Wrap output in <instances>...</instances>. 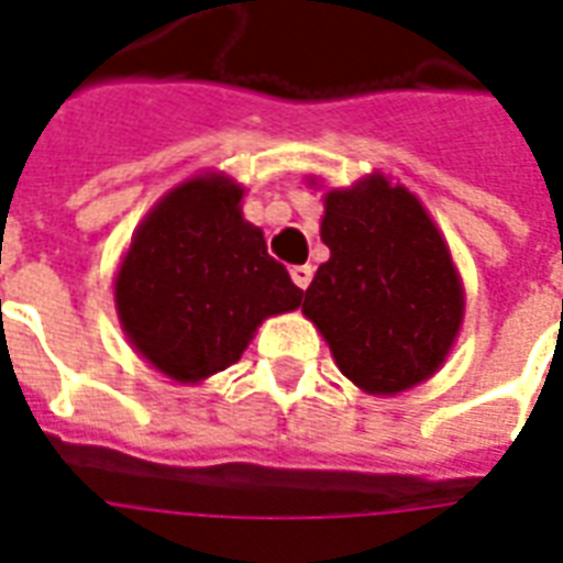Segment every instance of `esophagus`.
Segmentation results:
<instances>
[{"mask_svg":"<svg viewBox=\"0 0 563 563\" xmlns=\"http://www.w3.org/2000/svg\"><path fill=\"white\" fill-rule=\"evenodd\" d=\"M292 280L298 289H307V286H310V280H313V265H295Z\"/></svg>","mask_w":563,"mask_h":563,"instance_id":"1","label":"esophagus"}]
</instances>
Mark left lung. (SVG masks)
I'll return each mask as SVG.
<instances>
[{"label": "left lung", "instance_id": "left-lung-1", "mask_svg": "<svg viewBox=\"0 0 563 563\" xmlns=\"http://www.w3.org/2000/svg\"><path fill=\"white\" fill-rule=\"evenodd\" d=\"M322 190L319 235L331 250L303 292L301 313L324 336L340 373L369 397L430 382L451 357L465 289L448 241L418 194L373 169Z\"/></svg>", "mask_w": 563, "mask_h": 563}]
</instances>
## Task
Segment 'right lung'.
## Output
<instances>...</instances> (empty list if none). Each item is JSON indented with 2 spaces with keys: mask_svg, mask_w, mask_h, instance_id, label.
<instances>
[{
  "mask_svg": "<svg viewBox=\"0 0 563 563\" xmlns=\"http://www.w3.org/2000/svg\"><path fill=\"white\" fill-rule=\"evenodd\" d=\"M247 187L220 169L178 181L133 229L112 301L136 355L176 385H202L244 355L260 324L301 289L244 220Z\"/></svg>",
  "mask_w": 563,
  "mask_h": 563,
  "instance_id": "right-lung-1",
  "label": "right lung"
}]
</instances>
